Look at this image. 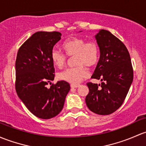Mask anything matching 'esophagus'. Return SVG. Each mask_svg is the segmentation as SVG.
Masks as SVG:
<instances>
[{
    "mask_svg": "<svg viewBox=\"0 0 146 146\" xmlns=\"http://www.w3.org/2000/svg\"><path fill=\"white\" fill-rule=\"evenodd\" d=\"M70 86H71V88H78V87L80 86V84H71Z\"/></svg>",
    "mask_w": 146,
    "mask_h": 146,
    "instance_id": "1",
    "label": "esophagus"
}]
</instances>
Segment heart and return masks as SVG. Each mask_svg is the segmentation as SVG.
Listing matches in <instances>:
<instances>
[{
	"instance_id": "b5f03b06",
	"label": "heart",
	"mask_w": 146,
	"mask_h": 146,
	"mask_svg": "<svg viewBox=\"0 0 146 146\" xmlns=\"http://www.w3.org/2000/svg\"><path fill=\"white\" fill-rule=\"evenodd\" d=\"M62 48L68 56L74 57V67L67 68L59 74L61 80L76 84L88 75L86 67H92L97 64L99 58V47L94 41L86 42L81 37H72L64 41ZM52 62L59 68L65 64L67 56L60 51L53 49L50 53Z\"/></svg>"
}]
</instances>
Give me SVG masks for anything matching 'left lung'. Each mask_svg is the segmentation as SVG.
Segmentation results:
<instances>
[{"mask_svg": "<svg viewBox=\"0 0 146 146\" xmlns=\"http://www.w3.org/2000/svg\"><path fill=\"white\" fill-rule=\"evenodd\" d=\"M95 37L100 55L91 78L103 82L87 83L89 92L85 100L93 112L107 115L124 103L133 82V67L127 47L115 36L101 29Z\"/></svg>", "mask_w": 146, "mask_h": 146, "instance_id": "obj_1", "label": "left lung"}]
</instances>
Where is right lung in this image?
Instances as JSON below:
<instances>
[{
    "label": "right lung",
    "mask_w": 146,
    "mask_h": 146,
    "mask_svg": "<svg viewBox=\"0 0 146 146\" xmlns=\"http://www.w3.org/2000/svg\"><path fill=\"white\" fill-rule=\"evenodd\" d=\"M58 31H38L21 46L15 62V89L18 97L37 117L48 119L58 115L64 106L70 86L65 81L46 85L54 80L50 58L53 46L61 39Z\"/></svg>",
    "instance_id": "add662e5"
}]
</instances>
